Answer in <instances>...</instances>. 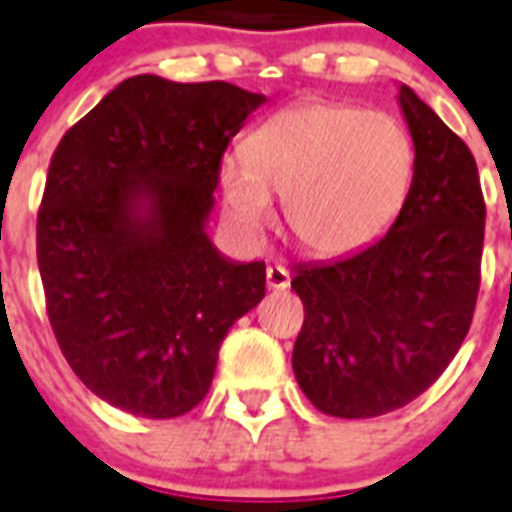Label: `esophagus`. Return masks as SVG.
Returning <instances> with one entry per match:
<instances>
[{
  "label": "esophagus",
  "mask_w": 512,
  "mask_h": 512,
  "mask_svg": "<svg viewBox=\"0 0 512 512\" xmlns=\"http://www.w3.org/2000/svg\"><path fill=\"white\" fill-rule=\"evenodd\" d=\"M265 281H268V289H273V292H284L292 284V276H289V270L284 265H270L265 270Z\"/></svg>",
  "instance_id": "34e87169"
}]
</instances>
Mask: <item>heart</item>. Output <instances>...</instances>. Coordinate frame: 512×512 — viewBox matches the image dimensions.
I'll use <instances>...</instances> for the list:
<instances>
[{
    "instance_id": "b5f03b06",
    "label": "heart",
    "mask_w": 512,
    "mask_h": 512,
    "mask_svg": "<svg viewBox=\"0 0 512 512\" xmlns=\"http://www.w3.org/2000/svg\"><path fill=\"white\" fill-rule=\"evenodd\" d=\"M413 168V141L389 115L302 102L263 120L244 141V155L223 157L218 186L242 239L257 242L276 226V194L286 199L297 242L336 257L368 247L392 226Z\"/></svg>"
}]
</instances>
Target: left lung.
I'll use <instances>...</instances> for the list:
<instances>
[{"mask_svg": "<svg viewBox=\"0 0 512 512\" xmlns=\"http://www.w3.org/2000/svg\"><path fill=\"white\" fill-rule=\"evenodd\" d=\"M397 99L415 147L400 215L371 247L292 278L305 305L294 376L336 418L392 413L426 392L458 355L479 294L486 207L476 160L410 86Z\"/></svg>", "mask_w": 512, "mask_h": 512, "instance_id": "left-lung-1", "label": "left lung"}]
</instances>
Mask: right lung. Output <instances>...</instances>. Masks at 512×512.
<instances>
[{"mask_svg":"<svg viewBox=\"0 0 512 512\" xmlns=\"http://www.w3.org/2000/svg\"><path fill=\"white\" fill-rule=\"evenodd\" d=\"M263 94L134 76L54 149L36 223L47 313L73 373L131 415L205 400L228 328L265 297V263L207 236L218 165Z\"/></svg>","mask_w":512,"mask_h":512,"instance_id":"right-lung-1","label":"right lung"}]
</instances>
